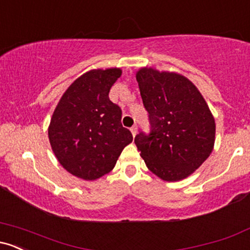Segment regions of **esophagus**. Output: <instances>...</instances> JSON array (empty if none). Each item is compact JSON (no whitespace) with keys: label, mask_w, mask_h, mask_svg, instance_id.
I'll list each match as a JSON object with an SVG mask.
<instances>
[{"label":"esophagus","mask_w":250,"mask_h":250,"mask_svg":"<svg viewBox=\"0 0 250 250\" xmlns=\"http://www.w3.org/2000/svg\"><path fill=\"white\" fill-rule=\"evenodd\" d=\"M130 131H131V134H133V136H135L137 133V125H133V127L130 128Z\"/></svg>","instance_id":"esophagus-1"}]
</instances>
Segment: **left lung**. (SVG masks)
Masks as SVG:
<instances>
[{
	"mask_svg": "<svg viewBox=\"0 0 250 250\" xmlns=\"http://www.w3.org/2000/svg\"><path fill=\"white\" fill-rule=\"evenodd\" d=\"M150 125L135 145L149 170L165 181L194 173L210 155L215 121L197 88L185 76L143 68L136 74Z\"/></svg>",
	"mask_w": 250,
	"mask_h": 250,
	"instance_id": "left-lung-1",
	"label": "left lung"
}]
</instances>
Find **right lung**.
I'll list each match as a JSON object with an SVG mask.
<instances>
[{"instance_id": "add662e5", "label": "right lung", "mask_w": 250, "mask_h": 250, "mask_svg": "<svg viewBox=\"0 0 250 250\" xmlns=\"http://www.w3.org/2000/svg\"><path fill=\"white\" fill-rule=\"evenodd\" d=\"M121 70H90L63 94L48 135L62 167L83 180H95L115 167L123 148L133 141L121 123L122 110L109 91Z\"/></svg>"}]
</instances>
